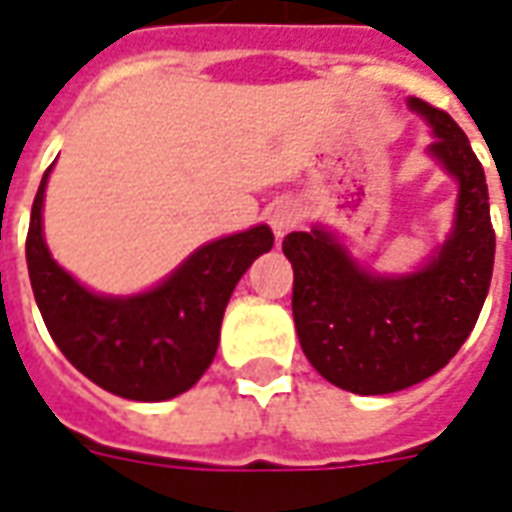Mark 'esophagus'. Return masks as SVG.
Returning a JSON list of instances; mask_svg holds the SVG:
<instances>
[{"label":"esophagus","mask_w":512,"mask_h":512,"mask_svg":"<svg viewBox=\"0 0 512 512\" xmlns=\"http://www.w3.org/2000/svg\"><path fill=\"white\" fill-rule=\"evenodd\" d=\"M300 204L292 199H278L272 201L270 210H267V220H270L272 231H275V237L281 240L283 234H289V231L300 223Z\"/></svg>","instance_id":"34e87169"}]
</instances>
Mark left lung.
I'll return each mask as SVG.
<instances>
[{"label":"left lung","mask_w":512,"mask_h":512,"mask_svg":"<svg viewBox=\"0 0 512 512\" xmlns=\"http://www.w3.org/2000/svg\"><path fill=\"white\" fill-rule=\"evenodd\" d=\"M428 122V155L455 179L453 229L412 272L363 267L335 231H292V313L308 363L341 390L387 395L445 368L475 327L494 272L488 185L469 138L450 114L409 98Z\"/></svg>","instance_id":"obj_1"}]
</instances>
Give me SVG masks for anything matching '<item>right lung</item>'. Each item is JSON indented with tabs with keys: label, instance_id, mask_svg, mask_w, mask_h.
<instances>
[{
	"label": "right lung",
	"instance_id": "1",
	"mask_svg": "<svg viewBox=\"0 0 512 512\" xmlns=\"http://www.w3.org/2000/svg\"><path fill=\"white\" fill-rule=\"evenodd\" d=\"M40 179L26 234L29 281L48 333L81 374L128 401H169L199 382L218 352L220 322L234 286L272 231L259 223L201 245L158 286L138 294H98L59 267L43 237Z\"/></svg>",
	"mask_w": 512,
	"mask_h": 512
}]
</instances>
